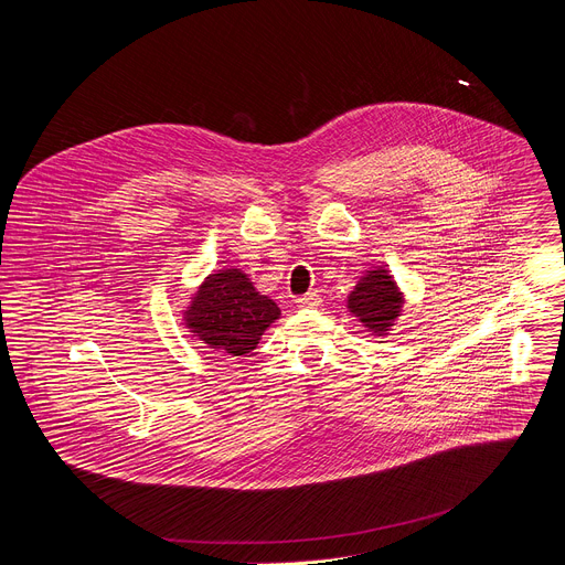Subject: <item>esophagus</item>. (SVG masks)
Listing matches in <instances>:
<instances>
[{
  "label": "esophagus",
  "mask_w": 565,
  "mask_h": 565,
  "mask_svg": "<svg viewBox=\"0 0 565 565\" xmlns=\"http://www.w3.org/2000/svg\"><path fill=\"white\" fill-rule=\"evenodd\" d=\"M297 306L299 308H317V306H321V297L317 292H308L297 299Z\"/></svg>",
  "instance_id": "esophagus-1"
}]
</instances>
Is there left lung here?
<instances>
[{"label": "left lung", "mask_w": 565, "mask_h": 565, "mask_svg": "<svg viewBox=\"0 0 565 565\" xmlns=\"http://www.w3.org/2000/svg\"><path fill=\"white\" fill-rule=\"evenodd\" d=\"M347 303L351 315L362 321V327L380 338L386 335L395 324L405 297H402L397 284L386 268H373L366 270L364 277H360Z\"/></svg>", "instance_id": "8db88e82"}]
</instances>
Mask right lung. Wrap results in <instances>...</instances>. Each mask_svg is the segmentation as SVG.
<instances>
[{
    "label": "right lung",
    "instance_id": "add662e5",
    "mask_svg": "<svg viewBox=\"0 0 565 565\" xmlns=\"http://www.w3.org/2000/svg\"><path fill=\"white\" fill-rule=\"evenodd\" d=\"M279 315V306L262 295L244 270L223 268L205 277L183 319L207 349L236 358L255 351Z\"/></svg>",
    "mask_w": 565,
    "mask_h": 565
}]
</instances>
